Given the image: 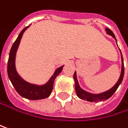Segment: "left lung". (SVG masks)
<instances>
[{
	"label": "left lung",
	"instance_id": "left-lung-1",
	"mask_svg": "<svg viewBox=\"0 0 128 128\" xmlns=\"http://www.w3.org/2000/svg\"><path fill=\"white\" fill-rule=\"evenodd\" d=\"M106 34L112 36L116 40V36L113 34V32L109 29V28H106ZM117 42V41H116ZM121 55H122V70H121V75L119 76V79L117 81V82L115 84V86L113 87H112L110 89L104 92H102V93H99V94H92V93H90V92H88L85 90H83L79 82H78V80H77V77H76V72L75 71L74 74V81H75V90H76V93L77 94V96L80 98V99H82V100H87V101H89V102H100V101H104V100H106L107 99H109L115 92L117 90V88H118V86H120V84L122 83V80H123V77H124V61H123V57H122V52H121Z\"/></svg>",
	"mask_w": 128,
	"mask_h": 128
}]
</instances>
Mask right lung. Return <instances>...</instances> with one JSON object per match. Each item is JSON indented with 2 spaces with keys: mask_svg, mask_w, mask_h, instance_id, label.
<instances>
[{
  "mask_svg": "<svg viewBox=\"0 0 128 128\" xmlns=\"http://www.w3.org/2000/svg\"><path fill=\"white\" fill-rule=\"evenodd\" d=\"M30 27L27 26L24 28L18 36L16 40L14 42V43L12 46V48L9 54V60L7 64V74L9 79L10 82H12L13 87L15 88L16 91L24 98L29 99V100H41L48 98L52 91L53 88V84L54 82L55 78L58 76V74L61 72L63 69V66L58 68L55 70L53 75L51 76V78L48 80V81L45 83L44 85H36L32 84L28 82H26L18 74L16 68V52L18 50L21 39L22 37V35L24 32Z\"/></svg>",
  "mask_w": 128,
  "mask_h": 128,
  "instance_id": "obj_1",
  "label": "right lung"
}]
</instances>
